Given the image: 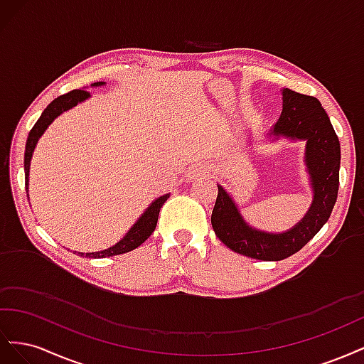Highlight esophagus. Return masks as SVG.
I'll list each match as a JSON object with an SVG mask.
<instances>
[{"mask_svg":"<svg viewBox=\"0 0 364 364\" xmlns=\"http://www.w3.org/2000/svg\"><path fill=\"white\" fill-rule=\"evenodd\" d=\"M213 174V170L206 167V165H199V167L196 168H191L188 171V174H186V179L188 181H197V179H205V178H209V176Z\"/></svg>","mask_w":364,"mask_h":364,"instance_id":"esophagus-1","label":"esophagus"}]
</instances>
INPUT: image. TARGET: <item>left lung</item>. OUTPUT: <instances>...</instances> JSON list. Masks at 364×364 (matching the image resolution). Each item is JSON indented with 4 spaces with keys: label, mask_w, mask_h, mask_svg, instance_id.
I'll return each mask as SVG.
<instances>
[{
    "label": "left lung",
    "mask_w": 364,
    "mask_h": 364,
    "mask_svg": "<svg viewBox=\"0 0 364 364\" xmlns=\"http://www.w3.org/2000/svg\"><path fill=\"white\" fill-rule=\"evenodd\" d=\"M282 112L267 138L305 141V167L310 178L313 202L306 214L284 232H266L250 226L235 200L218 186L211 223L225 246L241 255L261 261H281L301 250L328 222L337 200L340 142L321 102L284 87Z\"/></svg>",
    "instance_id": "left-lung-1"
}]
</instances>
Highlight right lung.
<instances>
[{
	"label": "right lung",
	"mask_w": 364,
	"mask_h": 364,
	"mask_svg": "<svg viewBox=\"0 0 364 364\" xmlns=\"http://www.w3.org/2000/svg\"><path fill=\"white\" fill-rule=\"evenodd\" d=\"M106 85V82H97L92 83L91 86L98 87ZM91 97V94L83 90H75L71 91L65 95L58 97L56 100H53L46 109H43L42 115L39 117V119L36 121V124L33 126V129L30 130L28 138H27V144H26V155H24V171H26V190L28 193V173H30V162L33 158V151L36 149V144L39 138L43 135V132L48 129V126L56 119L59 115H62L63 112L70 111L74 106H77L79 103H83L85 100ZM28 197V194H27ZM170 197V194H164L158 199L153 200L144 213L141 214V217L136 220L135 225L132 226L127 234L121 238L118 243H115L112 247H107L105 250L100 252H74L79 257H85L86 258H106V257H114V255H121V253H126L136 249L138 246H141L144 241L153 234V230L156 228L158 223V217H159V211L162 205L165 203Z\"/></svg>",
	"instance_id": "add662e5"
}]
</instances>
